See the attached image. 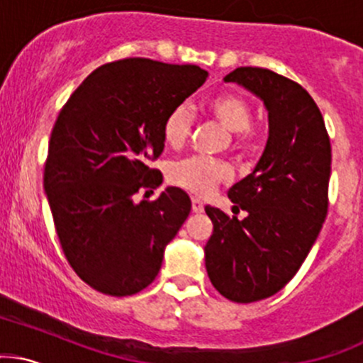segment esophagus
<instances>
[{
    "label": "esophagus",
    "mask_w": 363,
    "mask_h": 363,
    "mask_svg": "<svg viewBox=\"0 0 363 363\" xmlns=\"http://www.w3.org/2000/svg\"><path fill=\"white\" fill-rule=\"evenodd\" d=\"M191 203H193V212L194 213H201L203 212V201L201 200H198V198H193Z\"/></svg>",
    "instance_id": "esophagus-1"
}]
</instances>
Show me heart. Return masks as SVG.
Returning a JSON list of instances; mask_svg holds the SVG:
<instances>
[{"label":"heart","mask_w":363,"mask_h":363,"mask_svg":"<svg viewBox=\"0 0 363 363\" xmlns=\"http://www.w3.org/2000/svg\"><path fill=\"white\" fill-rule=\"evenodd\" d=\"M203 110L218 121L227 130L236 134L240 148H252L255 133L250 125L252 108L245 98L236 93L222 91L212 94L205 103ZM193 127V115L186 105H177L167 113L162 125L163 141L170 148H181L188 139ZM230 170L227 163L213 160L208 157H189L174 162L169 169V179L175 186L191 191L194 194H206L215 184L229 177Z\"/></svg>","instance_id":"b5f03b06"}]
</instances>
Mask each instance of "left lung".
Wrapping results in <instances>:
<instances>
[{
    "label": "left lung",
    "mask_w": 363,
    "mask_h": 363,
    "mask_svg": "<svg viewBox=\"0 0 363 363\" xmlns=\"http://www.w3.org/2000/svg\"><path fill=\"white\" fill-rule=\"evenodd\" d=\"M264 101L269 138L253 172L229 189L246 217L205 206L213 233L205 267L227 300L272 296L298 272L328 215L330 143L312 96L272 70L240 67L224 77Z\"/></svg>",
    "instance_id": "left-lung-1"
}]
</instances>
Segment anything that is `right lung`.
Listing matches in <instances>:
<instances>
[{
  "instance_id": "obj_1",
  "label": "right lung",
  "mask_w": 363,
  "mask_h": 363,
  "mask_svg": "<svg viewBox=\"0 0 363 363\" xmlns=\"http://www.w3.org/2000/svg\"><path fill=\"white\" fill-rule=\"evenodd\" d=\"M208 77L198 65L125 58L99 67L72 93L51 130L45 193L60 245L79 277L110 296H130L160 272L165 246L191 212L148 162L162 155V125Z\"/></svg>"
}]
</instances>
